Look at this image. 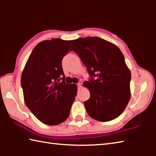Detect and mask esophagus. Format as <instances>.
I'll return each mask as SVG.
<instances>
[{"label":"esophagus","instance_id":"1","mask_svg":"<svg viewBox=\"0 0 156 156\" xmlns=\"http://www.w3.org/2000/svg\"><path fill=\"white\" fill-rule=\"evenodd\" d=\"M77 86H78V88H80V87H82V84H81L80 83H78L77 84Z\"/></svg>","mask_w":156,"mask_h":156}]
</instances>
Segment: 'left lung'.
<instances>
[{"mask_svg":"<svg viewBox=\"0 0 156 156\" xmlns=\"http://www.w3.org/2000/svg\"><path fill=\"white\" fill-rule=\"evenodd\" d=\"M72 50L91 77L84 83L90 91L89 99L84 102L89 115L100 122L118 118L131 98V74L122 53L115 44L96 36L73 40Z\"/></svg>","mask_w":156,"mask_h":156,"instance_id":"8db88e82","label":"left lung"}]
</instances>
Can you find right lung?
<instances>
[{
    "instance_id": "right-lung-1",
    "label": "right lung",
    "mask_w": 156,
    "mask_h": 156,
    "mask_svg": "<svg viewBox=\"0 0 156 156\" xmlns=\"http://www.w3.org/2000/svg\"><path fill=\"white\" fill-rule=\"evenodd\" d=\"M70 43L72 41L60 38L39 43L31 51L21 76L26 106L47 125H59L67 119L77 95L76 84L65 83L62 67Z\"/></svg>"
}]
</instances>
